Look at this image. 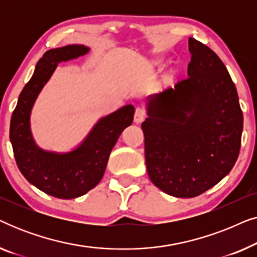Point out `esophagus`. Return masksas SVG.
<instances>
[{
    "label": "esophagus",
    "mask_w": 257,
    "mask_h": 257,
    "mask_svg": "<svg viewBox=\"0 0 257 257\" xmlns=\"http://www.w3.org/2000/svg\"><path fill=\"white\" fill-rule=\"evenodd\" d=\"M145 117H146L145 111H144L143 108H140V107L137 108L136 112H135V122H136V124H142V122L145 120Z\"/></svg>",
    "instance_id": "1"
}]
</instances>
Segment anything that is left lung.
Listing matches in <instances>:
<instances>
[{"label": "left lung", "instance_id": "8db88e82", "mask_svg": "<svg viewBox=\"0 0 257 257\" xmlns=\"http://www.w3.org/2000/svg\"><path fill=\"white\" fill-rule=\"evenodd\" d=\"M188 78L146 99L147 173L175 198H194L236 163L243 130L235 84L213 50L189 37Z\"/></svg>", "mask_w": 257, "mask_h": 257}]
</instances>
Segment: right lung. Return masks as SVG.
<instances>
[{"instance_id": "1", "label": "right lung", "mask_w": 257, "mask_h": 257, "mask_svg": "<svg viewBox=\"0 0 257 257\" xmlns=\"http://www.w3.org/2000/svg\"><path fill=\"white\" fill-rule=\"evenodd\" d=\"M89 51L83 44H70L45 52L20 93L10 120V143L21 173L35 187L58 199L78 198L99 184L112 149L135 115V106L128 104L99 118L82 143L68 152L44 150L35 142L30 117L38 94L59 63Z\"/></svg>"}]
</instances>
